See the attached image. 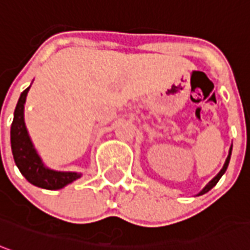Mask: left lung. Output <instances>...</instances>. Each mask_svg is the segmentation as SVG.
<instances>
[{"mask_svg": "<svg viewBox=\"0 0 250 250\" xmlns=\"http://www.w3.org/2000/svg\"><path fill=\"white\" fill-rule=\"evenodd\" d=\"M231 149H233V146H231V147H230V151H229V155H227L226 162H225V165H223V167H222V170H220L219 173H218V175H216V177H214V178H212V180L209 181V182H208L207 185H206V187L203 188V190H201L200 193L197 194V196H200V194L207 193L208 190H211V189H212V188H214L215 185H216V184H218V181L220 180V177H222V175H223V174H225V173H226L227 166H229V162H230V156H231Z\"/></svg>", "mask_w": 250, "mask_h": 250, "instance_id": "obj_1", "label": "left lung"}]
</instances>
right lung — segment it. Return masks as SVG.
<instances>
[{"label": "right lung", "mask_w": 250, "mask_h": 250, "mask_svg": "<svg viewBox=\"0 0 250 250\" xmlns=\"http://www.w3.org/2000/svg\"><path fill=\"white\" fill-rule=\"evenodd\" d=\"M28 91L30 87L24 89L19 98V102L15 108L13 122L10 126V146H12L13 159L20 173L32 185L49 190L61 189L77 178H80L82 173L56 171L43 165L41 156L38 155L34 144L31 142L28 130L25 128V122H24V104Z\"/></svg>", "instance_id": "right-lung-1"}]
</instances>
